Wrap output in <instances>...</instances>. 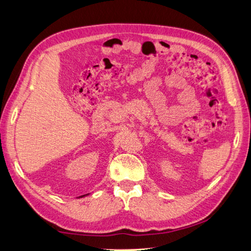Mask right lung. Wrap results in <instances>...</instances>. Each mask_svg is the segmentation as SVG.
Masks as SVG:
<instances>
[{
	"mask_svg": "<svg viewBox=\"0 0 251 251\" xmlns=\"http://www.w3.org/2000/svg\"><path fill=\"white\" fill-rule=\"evenodd\" d=\"M84 195H88V194H84ZM84 195H81V197H80V198H82V197H84Z\"/></svg>",
	"mask_w": 251,
	"mask_h": 251,
	"instance_id": "right-lung-1",
	"label": "right lung"
}]
</instances>
